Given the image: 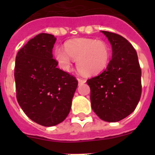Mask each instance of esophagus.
<instances>
[{
	"mask_svg": "<svg viewBox=\"0 0 155 155\" xmlns=\"http://www.w3.org/2000/svg\"><path fill=\"white\" fill-rule=\"evenodd\" d=\"M78 84H84V83H85V82H86V81L84 80V79L78 78Z\"/></svg>",
	"mask_w": 155,
	"mask_h": 155,
	"instance_id": "1",
	"label": "esophagus"
}]
</instances>
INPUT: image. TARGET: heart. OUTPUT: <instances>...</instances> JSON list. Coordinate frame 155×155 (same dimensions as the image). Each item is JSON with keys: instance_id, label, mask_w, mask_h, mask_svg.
Here are the masks:
<instances>
[{"instance_id": "b5f03b06", "label": "heart", "mask_w": 155, "mask_h": 155, "mask_svg": "<svg viewBox=\"0 0 155 155\" xmlns=\"http://www.w3.org/2000/svg\"><path fill=\"white\" fill-rule=\"evenodd\" d=\"M109 46L102 41L78 38L66 42L65 50L57 47L55 58L64 71H68L72 59L77 60V68L85 75H96L106 68L109 61Z\"/></svg>"}]
</instances>
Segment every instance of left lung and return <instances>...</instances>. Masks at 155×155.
Wrapping results in <instances>:
<instances>
[{"instance_id": "left-lung-1", "label": "left lung", "mask_w": 155, "mask_h": 155, "mask_svg": "<svg viewBox=\"0 0 155 155\" xmlns=\"http://www.w3.org/2000/svg\"><path fill=\"white\" fill-rule=\"evenodd\" d=\"M112 46L113 56L98 76L87 81L91 108L101 120L115 123L135 110L141 95V69L137 53L118 34L102 31Z\"/></svg>"}]
</instances>
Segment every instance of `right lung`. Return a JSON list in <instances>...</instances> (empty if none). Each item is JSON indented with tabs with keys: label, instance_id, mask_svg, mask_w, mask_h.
Here are the masks:
<instances>
[{
	"label": "right lung",
	"instance_id": "right-lung-1",
	"mask_svg": "<svg viewBox=\"0 0 155 155\" xmlns=\"http://www.w3.org/2000/svg\"><path fill=\"white\" fill-rule=\"evenodd\" d=\"M56 40L51 34H39L19 50L15 60L18 102L30 120L44 127L67 118L78 87L74 77L57 68L53 59Z\"/></svg>",
	"mask_w": 155,
	"mask_h": 155
}]
</instances>
